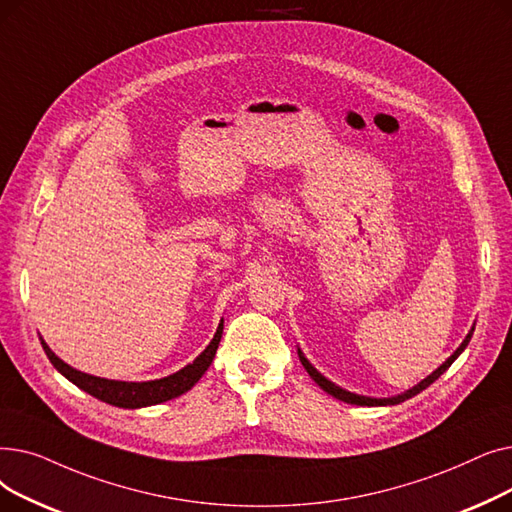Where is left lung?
<instances>
[{"mask_svg":"<svg viewBox=\"0 0 512 512\" xmlns=\"http://www.w3.org/2000/svg\"><path fill=\"white\" fill-rule=\"evenodd\" d=\"M473 331H475V327H471V331L467 333V337L462 339V344L456 348V352L442 364V367H437L429 377H425L421 383H417L415 387H410V389H406L404 394H398V396H392V398H369V396H358V394H352V392H348V389H342L339 385H335L333 381H329L327 377H323L319 371H316L312 364L308 362V358L302 354V350L298 348V356H300V362L304 364V369L308 371V375L314 379V383L319 385L323 392H327V394H331L333 398H337V400H342V402H348V404H356V406H394V404H400V402H404V400H408V398H412V396H417V394H421L423 389H427L435 379H440L448 369H450V364L462 354V350H465L467 346H469V342H471V337H473Z\"/></svg>","mask_w":512,"mask_h":512,"instance_id":"1","label":"left lung"}]
</instances>
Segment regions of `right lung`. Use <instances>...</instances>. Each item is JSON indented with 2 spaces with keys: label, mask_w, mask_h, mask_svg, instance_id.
Segmentation results:
<instances>
[{
  "label": "right lung",
  "mask_w": 512,
  "mask_h": 512,
  "mask_svg": "<svg viewBox=\"0 0 512 512\" xmlns=\"http://www.w3.org/2000/svg\"><path fill=\"white\" fill-rule=\"evenodd\" d=\"M223 337V321L218 323V329L212 337V342L206 346V350L193 360L187 367H183L181 371L168 375L164 379H154V381H114V379H102V377H93L87 373H81L77 369H72L70 364H66L64 360H60L50 346H47L41 339V346L50 358V362L54 367L68 379L75 383L77 387H81L83 392H87L89 396L102 400L106 404L118 406V408H143V406H154L166 400L179 398L181 394L189 392V389L200 381V377L208 371V367L214 360L218 342Z\"/></svg>",
  "instance_id": "1"
}]
</instances>
